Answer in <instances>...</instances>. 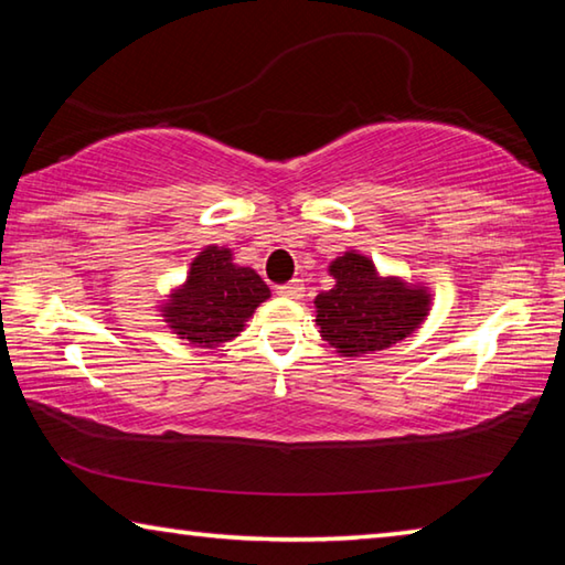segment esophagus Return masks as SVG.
<instances>
[{
    "label": "esophagus",
    "mask_w": 565,
    "mask_h": 565,
    "mask_svg": "<svg viewBox=\"0 0 565 565\" xmlns=\"http://www.w3.org/2000/svg\"><path fill=\"white\" fill-rule=\"evenodd\" d=\"M276 294L284 296V299H299V296L303 294V281L301 279H291L289 284H281L279 289H276Z\"/></svg>",
    "instance_id": "esophagus-1"
}]
</instances>
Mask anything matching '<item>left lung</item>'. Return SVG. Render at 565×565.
Instances as JSON below:
<instances>
[{"label":"left lung","mask_w":565,"mask_h":565,"mask_svg":"<svg viewBox=\"0 0 565 565\" xmlns=\"http://www.w3.org/2000/svg\"><path fill=\"white\" fill-rule=\"evenodd\" d=\"M337 284L317 296L321 337L343 356L374 353L414 333L428 313L431 296L401 279H381L361 254H343L329 266Z\"/></svg>","instance_id":"left-lung-1"}]
</instances>
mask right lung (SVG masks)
Here are the masks:
<instances>
[{
  "label": "right lung",
  "mask_w": 565,
  "mask_h": 565,
  "mask_svg": "<svg viewBox=\"0 0 565 565\" xmlns=\"http://www.w3.org/2000/svg\"><path fill=\"white\" fill-rule=\"evenodd\" d=\"M269 299V286L248 266H236L232 252L206 246L191 264L186 284L164 306L169 329L181 339L216 349L244 329L256 306Z\"/></svg>",
  "instance_id": "1"
}]
</instances>
